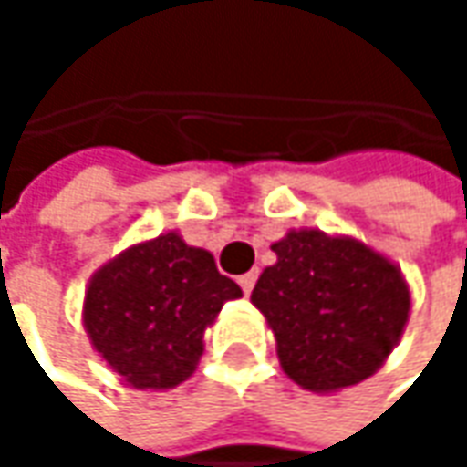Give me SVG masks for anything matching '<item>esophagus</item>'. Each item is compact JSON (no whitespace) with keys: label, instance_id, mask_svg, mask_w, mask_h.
<instances>
[{"label":"esophagus","instance_id":"obj_1","mask_svg":"<svg viewBox=\"0 0 467 467\" xmlns=\"http://www.w3.org/2000/svg\"><path fill=\"white\" fill-rule=\"evenodd\" d=\"M237 284H240L243 295H251V289H254V284H256V270H251V273L240 275V278H237Z\"/></svg>","mask_w":467,"mask_h":467}]
</instances>
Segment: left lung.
Masks as SVG:
<instances>
[{
    "mask_svg": "<svg viewBox=\"0 0 467 467\" xmlns=\"http://www.w3.org/2000/svg\"><path fill=\"white\" fill-rule=\"evenodd\" d=\"M251 303L275 337L284 373L329 395L370 379L400 343L409 281L387 254L351 234L289 230L270 245Z\"/></svg>",
    "mask_w": 467,
    "mask_h": 467,
    "instance_id": "8db88e82",
    "label": "left lung"
}]
</instances>
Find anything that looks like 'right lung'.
Instances as JSON below:
<instances>
[{"mask_svg": "<svg viewBox=\"0 0 467 467\" xmlns=\"http://www.w3.org/2000/svg\"><path fill=\"white\" fill-rule=\"evenodd\" d=\"M243 297L211 251L178 230L132 243L94 270L83 327L99 359L132 389H172L205 351V329L227 300Z\"/></svg>", "mask_w": 467, "mask_h": 467, "instance_id": "obj_1", "label": "right lung"}]
</instances>
